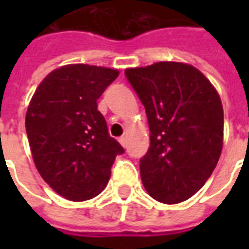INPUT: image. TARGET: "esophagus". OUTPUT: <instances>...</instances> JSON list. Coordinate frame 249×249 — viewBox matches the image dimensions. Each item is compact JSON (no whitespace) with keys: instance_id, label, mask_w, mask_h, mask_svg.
I'll list each match as a JSON object with an SVG mask.
<instances>
[{"instance_id":"obj_1","label":"esophagus","mask_w":249,"mask_h":249,"mask_svg":"<svg viewBox=\"0 0 249 249\" xmlns=\"http://www.w3.org/2000/svg\"><path fill=\"white\" fill-rule=\"evenodd\" d=\"M119 141H120V144H121V145L126 146V137H125V136H121V137L119 139Z\"/></svg>"}]
</instances>
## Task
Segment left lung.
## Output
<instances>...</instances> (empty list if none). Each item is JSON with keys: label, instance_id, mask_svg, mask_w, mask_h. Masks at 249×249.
Listing matches in <instances>:
<instances>
[{"label": "left lung", "instance_id": "obj_1", "mask_svg": "<svg viewBox=\"0 0 249 249\" xmlns=\"http://www.w3.org/2000/svg\"><path fill=\"white\" fill-rule=\"evenodd\" d=\"M144 105L151 146L140 160L146 192L164 204L192 197L212 175L223 148L219 93L195 66L156 62L125 71Z\"/></svg>", "mask_w": 249, "mask_h": 249}]
</instances>
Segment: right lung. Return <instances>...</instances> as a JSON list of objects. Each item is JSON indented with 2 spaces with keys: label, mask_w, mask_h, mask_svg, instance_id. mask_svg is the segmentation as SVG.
Masks as SVG:
<instances>
[{
  "label": "right lung",
  "mask_w": 249,
  "mask_h": 249,
  "mask_svg": "<svg viewBox=\"0 0 249 249\" xmlns=\"http://www.w3.org/2000/svg\"><path fill=\"white\" fill-rule=\"evenodd\" d=\"M119 76L103 66L71 64L54 69L30 100L25 126L36 168L49 187L71 201L103 192L117 155L97 100Z\"/></svg>",
  "instance_id": "add662e5"
}]
</instances>
